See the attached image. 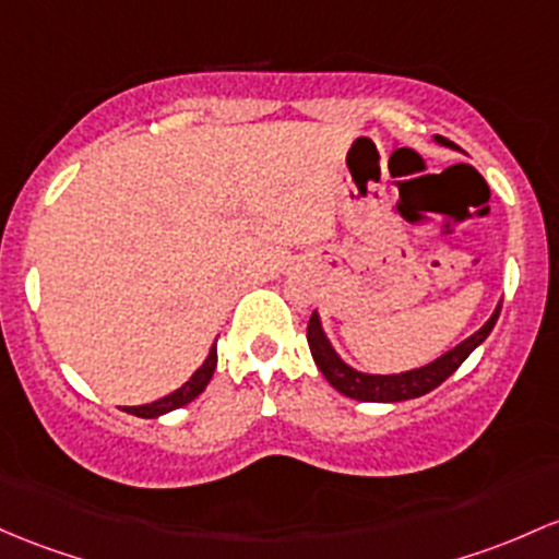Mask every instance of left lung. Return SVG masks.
<instances>
[{"label":"left lung","mask_w":559,"mask_h":559,"mask_svg":"<svg viewBox=\"0 0 559 559\" xmlns=\"http://www.w3.org/2000/svg\"><path fill=\"white\" fill-rule=\"evenodd\" d=\"M435 143L453 148L451 140L440 138V134H435ZM499 312H501V305H496L493 316H490L488 321L475 331V334L467 336L464 342H459L456 347L449 349V353H443L440 358H435L432 364L419 366V369H411V371H401V373H366V371L353 369V366H347L345 360L336 355V349L331 347L318 312H312L310 316L308 345H310L316 366L321 369V373L329 379V384L336 392L353 397V401L401 403V401H411V397L427 395L429 390L443 384L445 379H449L451 373L469 358L472 349L486 342V336L493 331L496 321H499Z\"/></svg>","instance_id":"8db88e82"}]
</instances>
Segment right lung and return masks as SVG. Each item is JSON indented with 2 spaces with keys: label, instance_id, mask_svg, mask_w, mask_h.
I'll return each mask as SVG.
<instances>
[{
  "label": "right lung",
  "instance_id": "right-lung-1",
  "mask_svg": "<svg viewBox=\"0 0 559 559\" xmlns=\"http://www.w3.org/2000/svg\"><path fill=\"white\" fill-rule=\"evenodd\" d=\"M214 369H217V342H214V345L210 347V355H206L204 364L195 369L193 377H190L188 382L182 384V388L169 392V395L158 397V401L145 403V406H124V411H127V414L140 416V419H156V416L169 414V411L188 406L190 401H195V397H199L201 392L206 390V384H210Z\"/></svg>",
  "mask_w": 559,
  "mask_h": 559
}]
</instances>
